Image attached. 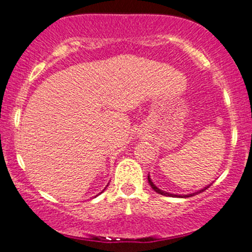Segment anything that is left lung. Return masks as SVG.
Returning <instances> with one entry per match:
<instances>
[{
    "label": "left lung",
    "mask_w": 252,
    "mask_h": 252,
    "mask_svg": "<svg viewBox=\"0 0 252 252\" xmlns=\"http://www.w3.org/2000/svg\"><path fill=\"white\" fill-rule=\"evenodd\" d=\"M148 183H149V185H151V187H152V189H153L154 191H156V192L160 193V195H164V196H170V197H181V198L191 197V196H195L196 193H200V192H202V191H204V190H206V189H208V188L211 187V184H209V185H207V187H204L203 189L198 190V191H196V192H192V193H188V195H177V193H171V192H167V191H162L161 189H159V188H158L157 185L154 184L153 182H152V179H151V177H149V175H148Z\"/></svg>",
    "instance_id": "1"
}]
</instances>
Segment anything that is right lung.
I'll use <instances>...</instances> for the list:
<instances>
[{"label":"right lung","mask_w":252,"mask_h":252,"mask_svg":"<svg viewBox=\"0 0 252 252\" xmlns=\"http://www.w3.org/2000/svg\"><path fill=\"white\" fill-rule=\"evenodd\" d=\"M105 189H106V188H105ZM105 189H104V190H105ZM104 190H103V191H104ZM103 191H101V192H103ZM98 195H99V193H98ZM98 195H96V196H98Z\"/></svg>","instance_id":"add662e5"}]
</instances>
